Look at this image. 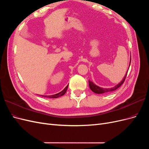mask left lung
<instances>
[{
	"mask_svg": "<svg viewBox=\"0 0 149 149\" xmlns=\"http://www.w3.org/2000/svg\"><path fill=\"white\" fill-rule=\"evenodd\" d=\"M131 59H130V63H129V66H130V64H131ZM127 72L125 75V76L124 77V79L122 80V81L121 82L119 83L118 84H117L116 86H114V87H111V88H102V87H100L96 85L93 81H88L89 82V87L91 89V90L93 92L95 93H97V94H102V93H107V92H113V91L116 90V89H118L120 86H121L123 83L124 80H125V79L127 76Z\"/></svg>",
	"mask_w": 149,
	"mask_h": 149,
	"instance_id": "obj_1",
	"label": "left lung"
}]
</instances>
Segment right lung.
Instances as JSON below:
<instances>
[{
	"mask_svg": "<svg viewBox=\"0 0 149 149\" xmlns=\"http://www.w3.org/2000/svg\"><path fill=\"white\" fill-rule=\"evenodd\" d=\"M68 85H67L66 87L63 90L61 91V92H59L58 93H56V94H54V95H48V96H47V95H42V97H47V98H58L59 97H61V96L64 95L66 91H67V90H68Z\"/></svg>",
	"mask_w": 149,
	"mask_h": 149,
	"instance_id": "1",
	"label": "right lung"
}]
</instances>
